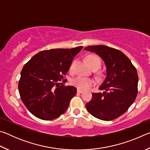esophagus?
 I'll use <instances>...</instances> for the list:
<instances>
[{
    "instance_id": "obj_1",
    "label": "esophagus",
    "mask_w": 150,
    "mask_h": 150,
    "mask_svg": "<svg viewBox=\"0 0 150 150\" xmlns=\"http://www.w3.org/2000/svg\"><path fill=\"white\" fill-rule=\"evenodd\" d=\"M77 93H83V90H81V89H77Z\"/></svg>"
}]
</instances>
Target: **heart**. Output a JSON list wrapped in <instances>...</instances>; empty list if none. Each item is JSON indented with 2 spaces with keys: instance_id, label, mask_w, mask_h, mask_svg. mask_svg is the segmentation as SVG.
<instances>
[{
  "instance_id": "b5f03b06",
  "label": "heart",
  "mask_w": 150,
  "mask_h": 150,
  "mask_svg": "<svg viewBox=\"0 0 150 150\" xmlns=\"http://www.w3.org/2000/svg\"><path fill=\"white\" fill-rule=\"evenodd\" d=\"M87 61L88 64L89 65L91 68L96 67L98 69L101 65V62L100 58L97 55H89L87 58ZM75 62H73L71 65L70 67V69L71 70L74 66ZM71 83L73 85L75 86L80 89L86 90L88 89L91 86L94 84V81L91 78L82 77V76H77L75 78H73L71 80Z\"/></svg>"
}]
</instances>
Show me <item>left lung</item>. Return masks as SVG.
<instances>
[{
  "label": "left lung",
  "instance_id": "1",
  "mask_svg": "<svg viewBox=\"0 0 150 150\" xmlns=\"http://www.w3.org/2000/svg\"><path fill=\"white\" fill-rule=\"evenodd\" d=\"M84 50L99 55L106 67V77L99 87L105 91L92 93V99L85 105L87 110L100 120L117 118L132 105L138 95L136 67L125 54L115 48L99 45Z\"/></svg>",
  "mask_w": 150,
  "mask_h": 150
}]
</instances>
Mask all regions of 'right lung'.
<instances>
[{
	"mask_svg": "<svg viewBox=\"0 0 150 150\" xmlns=\"http://www.w3.org/2000/svg\"><path fill=\"white\" fill-rule=\"evenodd\" d=\"M82 49L83 46H79L42 51L24 65L20 73L18 91L24 105L35 117L53 120L67 110L77 88L59 86V82Z\"/></svg>",
	"mask_w": 150,
	"mask_h": 150,
	"instance_id": "right-lung-1",
	"label": "right lung"
}]
</instances>
